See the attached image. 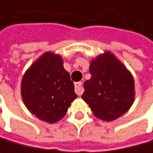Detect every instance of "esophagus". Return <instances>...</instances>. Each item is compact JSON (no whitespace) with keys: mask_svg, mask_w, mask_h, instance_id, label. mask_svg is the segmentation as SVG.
Segmentation results:
<instances>
[{"mask_svg":"<svg viewBox=\"0 0 153 153\" xmlns=\"http://www.w3.org/2000/svg\"><path fill=\"white\" fill-rule=\"evenodd\" d=\"M75 92L78 96H81L83 92H84V89L82 87V82H77L75 83Z\"/></svg>","mask_w":153,"mask_h":153,"instance_id":"1","label":"esophagus"}]
</instances>
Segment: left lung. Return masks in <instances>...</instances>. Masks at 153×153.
<instances>
[{
  "label": "left lung",
  "mask_w": 153,
  "mask_h": 153,
  "mask_svg": "<svg viewBox=\"0 0 153 153\" xmlns=\"http://www.w3.org/2000/svg\"><path fill=\"white\" fill-rule=\"evenodd\" d=\"M91 78L84 83L82 99L94 115L104 121L122 116L132 106L135 99L134 79L128 69L109 51L93 59Z\"/></svg>",
  "instance_id": "1"
}]
</instances>
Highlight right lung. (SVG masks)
Segmentation results:
<instances>
[{
    "label": "right lung",
    "mask_w": 153,
    "mask_h": 153,
    "mask_svg": "<svg viewBox=\"0 0 153 153\" xmlns=\"http://www.w3.org/2000/svg\"><path fill=\"white\" fill-rule=\"evenodd\" d=\"M21 96L40 120L56 123L62 119L77 95L61 56L48 51L39 57L23 76Z\"/></svg>",
    "instance_id": "obj_1"
}]
</instances>
